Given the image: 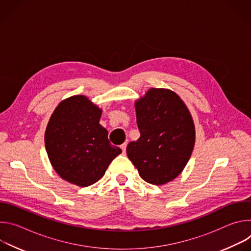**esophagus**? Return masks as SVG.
<instances>
[{
	"label": "esophagus",
	"instance_id": "34e87169",
	"mask_svg": "<svg viewBox=\"0 0 251 251\" xmlns=\"http://www.w3.org/2000/svg\"><path fill=\"white\" fill-rule=\"evenodd\" d=\"M126 147H127V143H123V144L120 146V148L122 149L123 153H125V152H126Z\"/></svg>",
	"mask_w": 251,
	"mask_h": 251
}]
</instances>
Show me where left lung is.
Wrapping results in <instances>:
<instances>
[{
  "label": "left lung",
  "instance_id": "8db88e82",
  "mask_svg": "<svg viewBox=\"0 0 251 251\" xmlns=\"http://www.w3.org/2000/svg\"><path fill=\"white\" fill-rule=\"evenodd\" d=\"M140 138L127 155L143 180L162 186L185 169L194 150L196 129L185 102L166 88H150L135 101Z\"/></svg>",
  "mask_w": 251,
  "mask_h": 251
}]
</instances>
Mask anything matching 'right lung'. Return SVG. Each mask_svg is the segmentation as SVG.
Instances as JSON below:
<instances>
[{
  "instance_id": "1",
  "label": "right lung",
  "mask_w": 251,
  "mask_h": 251,
  "mask_svg": "<svg viewBox=\"0 0 251 251\" xmlns=\"http://www.w3.org/2000/svg\"><path fill=\"white\" fill-rule=\"evenodd\" d=\"M102 109L84 95L62 100L45 133L50 162L57 175L78 187L93 185L122 150L110 144L99 124Z\"/></svg>"
}]
</instances>
